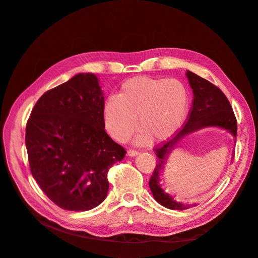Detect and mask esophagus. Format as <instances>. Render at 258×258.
Masks as SVG:
<instances>
[{
  "label": "esophagus",
  "mask_w": 258,
  "mask_h": 258,
  "mask_svg": "<svg viewBox=\"0 0 258 258\" xmlns=\"http://www.w3.org/2000/svg\"><path fill=\"white\" fill-rule=\"evenodd\" d=\"M139 154L138 151H135V150H129L127 152V156H129V157H135V156H137Z\"/></svg>",
  "instance_id": "obj_1"
}]
</instances>
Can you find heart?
<instances>
[{
    "instance_id": "heart-1",
    "label": "heart",
    "mask_w": 258,
    "mask_h": 258,
    "mask_svg": "<svg viewBox=\"0 0 258 258\" xmlns=\"http://www.w3.org/2000/svg\"><path fill=\"white\" fill-rule=\"evenodd\" d=\"M188 108V91L179 81L138 76L124 82L118 95L105 100L104 126L114 140L124 142L136 131L138 118L142 129L136 139L138 144L151 138L162 142L183 127Z\"/></svg>"
}]
</instances>
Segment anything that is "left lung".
<instances>
[{
	"label": "left lung",
	"instance_id": "1",
	"mask_svg": "<svg viewBox=\"0 0 258 258\" xmlns=\"http://www.w3.org/2000/svg\"><path fill=\"white\" fill-rule=\"evenodd\" d=\"M186 77L192 89V106L184 128L178 134L160 148H157L156 155L158 157L153 176L150 179V188L153 197L159 205L171 210H186L196 204H183L176 201L172 195L165 191L160 184V176L162 175L167 161L171 153L173 152L177 143L194 132L205 128H220L228 131L233 138L236 144L237 138V120L232 112L228 99L223 91L209 81L202 79L190 71L186 72Z\"/></svg>",
	"mask_w": 258,
	"mask_h": 258
}]
</instances>
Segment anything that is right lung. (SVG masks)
I'll use <instances>...</instances> for the list:
<instances>
[{
  "label": "right lung",
  "instance_id": "1",
  "mask_svg": "<svg viewBox=\"0 0 258 258\" xmlns=\"http://www.w3.org/2000/svg\"><path fill=\"white\" fill-rule=\"evenodd\" d=\"M99 79L79 73L38 99L26 127L31 173L53 204L82 212L108 191L107 171L126 151L104 128Z\"/></svg>",
  "mask_w": 258,
  "mask_h": 258
}]
</instances>
